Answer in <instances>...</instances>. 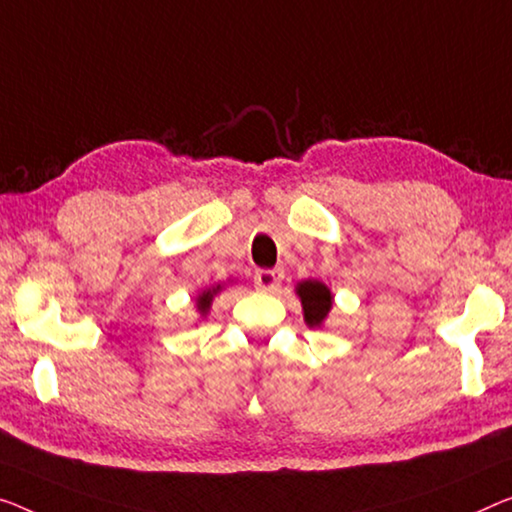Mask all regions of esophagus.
<instances>
[{
    "label": "esophagus",
    "mask_w": 512,
    "mask_h": 512,
    "mask_svg": "<svg viewBox=\"0 0 512 512\" xmlns=\"http://www.w3.org/2000/svg\"><path fill=\"white\" fill-rule=\"evenodd\" d=\"M282 273L280 269H262L255 273V287L262 289V292H276L282 282Z\"/></svg>",
    "instance_id": "esophagus-1"
}]
</instances>
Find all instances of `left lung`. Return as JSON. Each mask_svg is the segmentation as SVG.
<instances>
[{
    "instance_id": "left-lung-1",
    "label": "left lung",
    "mask_w": 512,
    "mask_h": 512,
    "mask_svg": "<svg viewBox=\"0 0 512 512\" xmlns=\"http://www.w3.org/2000/svg\"><path fill=\"white\" fill-rule=\"evenodd\" d=\"M301 296L303 303V312H305V322L310 326H319L324 322V317L329 315L331 310V292L326 289V285L317 280H305L296 289Z\"/></svg>"
}]
</instances>
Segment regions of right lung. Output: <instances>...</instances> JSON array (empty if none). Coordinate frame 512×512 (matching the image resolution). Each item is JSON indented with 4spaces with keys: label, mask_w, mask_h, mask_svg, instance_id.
<instances>
[{
    "label": "right lung",
    "mask_w": 512,
    "mask_h": 512,
    "mask_svg": "<svg viewBox=\"0 0 512 512\" xmlns=\"http://www.w3.org/2000/svg\"><path fill=\"white\" fill-rule=\"evenodd\" d=\"M220 287H213V289H209V292H204L200 299H197V310L200 312H207L209 310V305H211V299H213V294L218 292Z\"/></svg>",
    "instance_id": "add662e5"
}]
</instances>
